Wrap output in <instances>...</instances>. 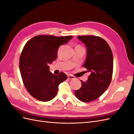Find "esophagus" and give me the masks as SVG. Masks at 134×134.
<instances>
[{
	"instance_id": "1",
	"label": "esophagus",
	"mask_w": 134,
	"mask_h": 134,
	"mask_svg": "<svg viewBox=\"0 0 134 134\" xmlns=\"http://www.w3.org/2000/svg\"><path fill=\"white\" fill-rule=\"evenodd\" d=\"M68 78L69 79H74L75 77L74 76L71 75H68Z\"/></svg>"
}]
</instances>
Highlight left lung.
I'll use <instances>...</instances> for the list:
<instances>
[{"mask_svg": "<svg viewBox=\"0 0 134 134\" xmlns=\"http://www.w3.org/2000/svg\"><path fill=\"white\" fill-rule=\"evenodd\" d=\"M78 38L87 47V57L84 68L91 75L86 82L81 80L82 86L75 95L83 102L98 98L107 90L111 83L113 65L110 47L103 38L94 36H78Z\"/></svg>", "mask_w": 134, "mask_h": 134, "instance_id": "obj_1", "label": "left lung"}]
</instances>
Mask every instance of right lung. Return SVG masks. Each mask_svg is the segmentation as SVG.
<instances>
[{"instance_id": "obj_1", "label": "right lung", "mask_w": 134, "mask_h": 134, "mask_svg": "<svg viewBox=\"0 0 134 134\" xmlns=\"http://www.w3.org/2000/svg\"><path fill=\"white\" fill-rule=\"evenodd\" d=\"M72 38L39 35L25 44L20 56L19 69L26 90L35 98L42 102L52 99L59 85L67 79L63 72L57 75L52 74L48 65L56 59L59 46Z\"/></svg>"}]
</instances>
